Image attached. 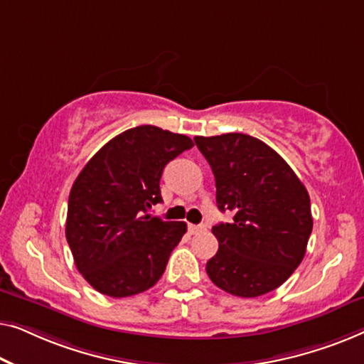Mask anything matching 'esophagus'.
<instances>
[{
  "label": "esophagus",
  "mask_w": 364,
  "mask_h": 364,
  "mask_svg": "<svg viewBox=\"0 0 364 364\" xmlns=\"http://www.w3.org/2000/svg\"><path fill=\"white\" fill-rule=\"evenodd\" d=\"M188 231L191 234H199V232L206 231V226H204V224H198V226H196V224H189Z\"/></svg>",
  "instance_id": "1"
}]
</instances>
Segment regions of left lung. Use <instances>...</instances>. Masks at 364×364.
<instances>
[{
	"instance_id": "obj_1",
	"label": "left lung",
	"mask_w": 364,
	"mask_h": 364,
	"mask_svg": "<svg viewBox=\"0 0 364 364\" xmlns=\"http://www.w3.org/2000/svg\"><path fill=\"white\" fill-rule=\"evenodd\" d=\"M216 180V203L234 214L213 228L219 249L206 272L228 294L252 299L282 285L304 260L314 228L304 183L277 151L244 133L194 136Z\"/></svg>"
}]
</instances>
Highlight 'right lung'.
Returning a JSON list of instances; mask_svg holds the SVG:
<instances>
[{
	"label": "right lung",
	"instance_id": "add662e5",
	"mask_svg": "<svg viewBox=\"0 0 364 364\" xmlns=\"http://www.w3.org/2000/svg\"><path fill=\"white\" fill-rule=\"evenodd\" d=\"M193 140L153 125L130 129L105 143L75 178L65 237L75 267L100 294H141L165 272L186 223L148 214L161 203L165 166Z\"/></svg>",
	"mask_w": 364,
	"mask_h": 364
}]
</instances>
